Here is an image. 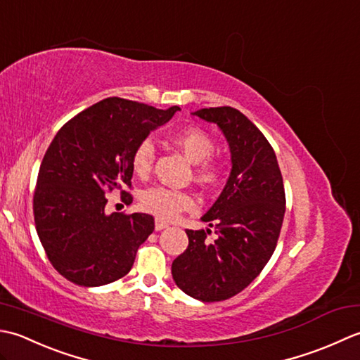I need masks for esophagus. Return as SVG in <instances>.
Returning a JSON list of instances; mask_svg holds the SVG:
<instances>
[{
  "label": "esophagus",
  "mask_w": 360,
  "mask_h": 360,
  "mask_svg": "<svg viewBox=\"0 0 360 360\" xmlns=\"http://www.w3.org/2000/svg\"><path fill=\"white\" fill-rule=\"evenodd\" d=\"M167 226H169V222H166V221H163V219H160V217L155 219V230L157 231L165 230V229H167Z\"/></svg>",
  "instance_id": "obj_1"
}]
</instances>
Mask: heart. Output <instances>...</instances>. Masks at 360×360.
I'll return each instance as SVG.
<instances>
[{
    "mask_svg": "<svg viewBox=\"0 0 360 360\" xmlns=\"http://www.w3.org/2000/svg\"><path fill=\"white\" fill-rule=\"evenodd\" d=\"M174 144L185 153L191 163L195 165V177L203 185H212L221 175V167L212 161L210 155L214 152V141L200 129H183L172 136ZM155 160V148L150 139H144L138 144L131 158V167L139 177H146L152 169ZM141 207L163 219L177 216L183 210L194 207V197L185 191L155 186L141 194Z\"/></svg>",
    "mask_w": 360,
    "mask_h": 360,
    "instance_id": "b5f03b06",
    "label": "heart"
}]
</instances>
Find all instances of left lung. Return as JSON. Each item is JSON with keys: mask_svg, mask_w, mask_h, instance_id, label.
Returning <instances> with one entry per match:
<instances>
[{"mask_svg": "<svg viewBox=\"0 0 360 360\" xmlns=\"http://www.w3.org/2000/svg\"><path fill=\"white\" fill-rule=\"evenodd\" d=\"M221 129L230 148L231 171L221 195L200 217L216 225L210 242L205 230H186L189 244L172 262L175 284L200 302H222L244 290L274 255L285 195L272 146L259 129L231 107L193 113Z\"/></svg>", "mask_w": 360, "mask_h": 360, "instance_id": "obj_1", "label": "left lung"}]
</instances>
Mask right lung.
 Listing matches in <instances>:
<instances>
[{"label": "right lung", "instance_id": "add662e5", "mask_svg": "<svg viewBox=\"0 0 360 360\" xmlns=\"http://www.w3.org/2000/svg\"><path fill=\"white\" fill-rule=\"evenodd\" d=\"M179 110L107 98L57 131L40 165L34 219L48 259L71 283L98 288L130 272L153 217L107 214L105 193L127 194L138 144Z\"/></svg>", "mask_w": 360, "mask_h": 360}]
</instances>
